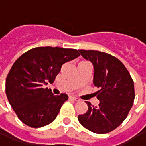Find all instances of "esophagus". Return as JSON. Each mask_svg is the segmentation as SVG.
I'll return each mask as SVG.
<instances>
[{"label":"esophagus","instance_id":"esophagus-1","mask_svg":"<svg viewBox=\"0 0 146 146\" xmlns=\"http://www.w3.org/2000/svg\"><path fill=\"white\" fill-rule=\"evenodd\" d=\"M70 99H72V100H73V101H76V102L80 101L79 98H76V97H74V96H70Z\"/></svg>","mask_w":146,"mask_h":146}]
</instances>
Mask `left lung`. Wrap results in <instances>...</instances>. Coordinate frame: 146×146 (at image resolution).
Returning <instances> with one entry per match:
<instances>
[{
	"instance_id": "left-lung-1",
	"label": "left lung",
	"mask_w": 146,
	"mask_h": 146,
	"mask_svg": "<svg viewBox=\"0 0 146 146\" xmlns=\"http://www.w3.org/2000/svg\"><path fill=\"white\" fill-rule=\"evenodd\" d=\"M94 67L95 93L99 100L97 106L86 101L88 110L78 116L80 124L97 134H106L119 127L128 115L135 99L134 81L120 61L105 52L79 50Z\"/></svg>"
}]
</instances>
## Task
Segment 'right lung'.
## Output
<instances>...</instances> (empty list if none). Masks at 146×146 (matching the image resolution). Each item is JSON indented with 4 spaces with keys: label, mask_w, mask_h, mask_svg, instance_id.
<instances>
[{
    "label": "right lung",
    "mask_w": 146,
    "mask_h": 146,
    "mask_svg": "<svg viewBox=\"0 0 146 146\" xmlns=\"http://www.w3.org/2000/svg\"><path fill=\"white\" fill-rule=\"evenodd\" d=\"M78 56L76 49L38 47L15 62L6 78L5 92L22 122L37 128L54 121L68 95H54L43 86L54 82L62 66Z\"/></svg>",
    "instance_id": "right-lung-1"
}]
</instances>
